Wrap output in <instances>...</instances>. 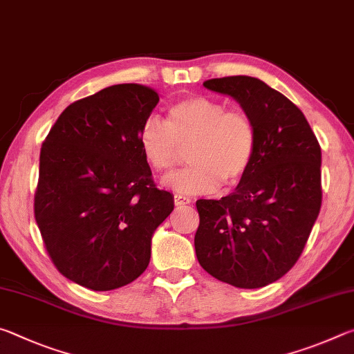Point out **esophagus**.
<instances>
[{
	"label": "esophagus",
	"mask_w": 354,
	"mask_h": 354,
	"mask_svg": "<svg viewBox=\"0 0 354 354\" xmlns=\"http://www.w3.org/2000/svg\"><path fill=\"white\" fill-rule=\"evenodd\" d=\"M190 203H192V200L185 198V196L175 195V205H176V207H183V206H185V205H190Z\"/></svg>",
	"instance_id": "1"
}]
</instances>
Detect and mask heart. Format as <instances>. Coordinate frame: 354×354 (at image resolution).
<instances>
[{
	"label": "heart",
	"mask_w": 354,
	"mask_h": 354,
	"mask_svg": "<svg viewBox=\"0 0 354 354\" xmlns=\"http://www.w3.org/2000/svg\"><path fill=\"white\" fill-rule=\"evenodd\" d=\"M139 139L148 165L162 176L171 175L183 148L190 145L192 165L173 179V189L184 195L207 194L221 181L237 183L256 151V128L248 113L203 95L173 103L169 120L148 115Z\"/></svg>",
	"instance_id": "heart-1"
}]
</instances>
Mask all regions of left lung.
Returning <instances> with one entry per match:
<instances>
[{
	"label": "left lung",
	"mask_w": 354,
	"mask_h": 354,
	"mask_svg": "<svg viewBox=\"0 0 354 354\" xmlns=\"http://www.w3.org/2000/svg\"><path fill=\"white\" fill-rule=\"evenodd\" d=\"M203 86L248 113L256 151L232 194L196 201V259L223 283L259 289L303 253L322 206V149L303 112L257 77H215Z\"/></svg>",
	"instance_id": "left-lung-1"
}]
</instances>
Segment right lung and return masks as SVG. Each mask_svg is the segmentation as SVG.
Returning a JSON list of instances; mask_svg holds the SVG:
<instances>
[{
    "mask_svg": "<svg viewBox=\"0 0 354 354\" xmlns=\"http://www.w3.org/2000/svg\"><path fill=\"white\" fill-rule=\"evenodd\" d=\"M159 95L117 84L71 103L40 149L34 215L53 263L92 290L133 283L151 257L156 227L171 214L140 147Z\"/></svg>",
    "mask_w": 354,
    "mask_h": 354,
    "instance_id": "1",
    "label": "right lung"
}]
</instances>
